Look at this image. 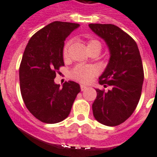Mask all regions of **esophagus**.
<instances>
[{
    "instance_id": "obj_1",
    "label": "esophagus",
    "mask_w": 157,
    "mask_h": 157,
    "mask_svg": "<svg viewBox=\"0 0 157 157\" xmlns=\"http://www.w3.org/2000/svg\"><path fill=\"white\" fill-rule=\"evenodd\" d=\"M87 89V87L85 86V85H81V91H85V90Z\"/></svg>"
}]
</instances>
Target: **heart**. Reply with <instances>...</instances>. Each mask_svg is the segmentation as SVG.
Returning a JSON list of instances; mask_svg holds the SVG:
<instances>
[{
  "mask_svg": "<svg viewBox=\"0 0 157 157\" xmlns=\"http://www.w3.org/2000/svg\"><path fill=\"white\" fill-rule=\"evenodd\" d=\"M68 46L69 42L65 43L63 48V56L67 58L68 56ZM94 48H101V43L97 39H90L87 42V49L90 50ZM97 68L92 65H76L70 72V76L72 79L81 83H89L95 75L97 74Z\"/></svg>",
  "mask_w": 157,
  "mask_h": 157,
  "instance_id": "1",
  "label": "heart"
}]
</instances>
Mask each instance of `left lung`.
Returning a JSON list of instances; mask_svg holds the SVG:
<instances>
[{"instance_id": "obj_1", "label": "left lung", "mask_w": 157, "mask_h": 157, "mask_svg": "<svg viewBox=\"0 0 157 157\" xmlns=\"http://www.w3.org/2000/svg\"><path fill=\"white\" fill-rule=\"evenodd\" d=\"M95 34L109 47L110 58L99 84L105 91L97 89L93 103L94 118L109 127L124 123L138 105L144 82V67L136 41L129 34L113 24H90Z\"/></svg>"}]
</instances>
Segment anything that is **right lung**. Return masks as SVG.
Masks as SVG:
<instances>
[{
  "instance_id": "right-lung-1",
  "label": "right lung",
  "mask_w": 157,
  "mask_h": 157,
  "mask_svg": "<svg viewBox=\"0 0 157 157\" xmlns=\"http://www.w3.org/2000/svg\"><path fill=\"white\" fill-rule=\"evenodd\" d=\"M79 25L53 21L37 31L24 51L19 67L21 97L28 110L43 123L52 124L65 119L81 91L74 81H65L62 88L54 82L59 67L64 66V41Z\"/></svg>"
}]
</instances>
